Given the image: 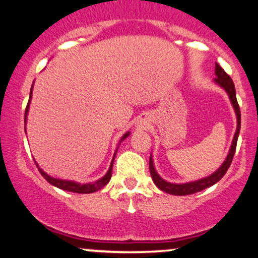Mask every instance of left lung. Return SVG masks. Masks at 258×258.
Segmentation results:
<instances>
[{"instance_id": "left-lung-1", "label": "left lung", "mask_w": 258, "mask_h": 258, "mask_svg": "<svg viewBox=\"0 0 258 258\" xmlns=\"http://www.w3.org/2000/svg\"><path fill=\"white\" fill-rule=\"evenodd\" d=\"M215 75H216V79L214 80V82L227 92L228 97H229L230 99V103H232L233 105L234 111H235L236 122H238L236 123V131L234 133L229 153H228L227 158L223 161V164H222L221 166L218 167V170H216L214 173L205 177V178L193 180V182H186V183H171V182H167V180L162 179L161 177L159 176V173L156 172L155 167H154L153 156L150 155L149 170H150V174H152V178L154 180V183H155V185L158 186L160 190L165 191V193L171 194V195H189V194H194V193H198V191L204 190V189L216 184V183H217L218 180L226 174L228 168L230 166V164H232L234 153H235V149H236V142H238L239 132H240V122H241L240 109H239L238 100H236L235 86L233 84V80L229 78V75H228V74L224 72V70L222 69L217 63H216V67H215Z\"/></svg>"}]
</instances>
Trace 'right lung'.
Returning a JSON list of instances; mask_svg holds the SVG:
<instances>
[{"label":"right lung","mask_w":258,"mask_h":258,"mask_svg":"<svg viewBox=\"0 0 258 258\" xmlns=\"http://www.w3.org/2000/svg\"><path fill=\"white\" fill-rule=\"evenodd\" d=\"M32 87L34 86H31V90H30V97H29V102H28V105H26V109H25V119H24V122L26 125V117H28V112H29V106H30V102H31V97H32ZM26 130V128H25ZM130 136V132H126L125 135L122 136L120 139V143L119 146L121 144V142L125 141V139L128 137ZM117 146V147H119ZM119 149V148H117ZM117 149L115 150L114 153V156H112V160H111V164H110V167H109L108 172H106L104 176L102 177V178H99L98 180H96V182H92V183H84V184H81V183H78V182H74V180H67V179H59V178H54V177H51L49 174H47L38 165L36 164V166L38 168V171H40V173L42 174L43 178L47 180L48 183H51L52 185L57 186L59 189H63V190H67V191H73V193H79V194H90V193H94V191H98L100 189L103 188V186H105L106 184L109 183V180L111 178V172H112V164H114V159H115V155H116L117 153Z\"/></svg>","instance_id":"right-lung-1"}]
</instances>
